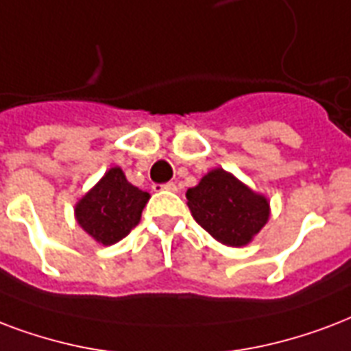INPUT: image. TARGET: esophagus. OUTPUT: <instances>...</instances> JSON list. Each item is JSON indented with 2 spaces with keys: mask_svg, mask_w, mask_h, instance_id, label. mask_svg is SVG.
<instances>
[{
  "mask_svg": "<svg viewBox=\"0 0 351 351\" xmlns=\"http://www.w3.org/2000/svg\"><path fill=\"white\" fill-rule=\"evenodd\" d=\"M154 189H167V191H176V184L175 182H165V184H158V186H154Z\"/></svg>",
  "mask_w": 351,
  "mask_h": 351,
  "instance_id": "esophagus-1",
  "label": "esophagus"
}]
</instances>
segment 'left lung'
I'll list each match as a JSON object with an SVG mask.
<instances>
[{"mask_svg":"<svg viewBox=\"0 0 351 351\" xmlns=\"http://www.w3.org/2000/svg\"><path fill=\"white\" fill-rule=\"evenodd\" d=\"M195 221L228 247H243L269 221V202L224 169H213L187 189Z\"/></svg>","mask_w":351,"mask_h":351,"instance_id":"obj_1","label":"left lung"}]
</instances>
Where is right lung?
Segmentation results:
<instances>
[{
	"instance_id": "obj_1",
	"label": "right lung",
	"mask_w": 351,
	"mask_h": 351,
	"mask_svg": "<svg viewBox=\"0 0 351 351\" xmlns=\"http://www.w3.org/2000/svg\"><path fill=\"white\" fill-rule=\"evenodd\" d=\"M149 193L128 184L119 167H112L75 208L82 228L103 245H114L140 223Z\"/></svg>"
}]
</instances>
